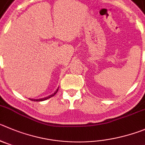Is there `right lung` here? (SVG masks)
Here are the masks:
<instances>
[{
    "label": "right lung",
    "mask_w": 145,
    "mask_h": 145,
    "mask_svg": "<svg viewBox=\"0 0 145 145\" xmlns=\"http://www.w3.org/2000/svg\"><path fill=\"white\" fill-rule=\"evenodd\" d=\"M58 90H59V89H57V90H56V91H55V92H54V94H51V95H50V96H48V97H46V98H43V99H31V101H44V100H46V99H48L51 98V97H54V96L55 95V94H56V93H57Z\"/></svg>",
    "instance_id": "right-lung-1"
}]
</instances>
